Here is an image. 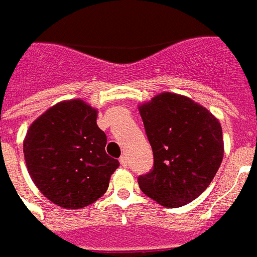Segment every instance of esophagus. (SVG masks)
I'll return each instance as SVG.
<instances>
[{"label": "esophagus", "instance_id": "34e87169", "mask_svg": "<svg viewBox=\"0 0 257 257\" xmlns=\"http://www.w3.org/2000/svg\"><path fill=\"white\" fill-rule=\"evenodd\" d=\"M120 164H121V166L126 168V166H128V157H126V156H121V157H120Z\"/></svg>", "mask_w": 257, "mask_h": 257}]
</instances>
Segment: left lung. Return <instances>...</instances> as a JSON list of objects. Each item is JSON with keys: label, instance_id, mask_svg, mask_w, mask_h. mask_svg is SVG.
Listing matches in <instances>:
<instances>
[{"label": "left lung", "instance_id": "1", "mask_svg": "<svg viewBox=\"0 0 257 257\" xmlns=\"http://www.w3.org/2000/svg\"><path fill=\"white\" fill-rule=\"evenodd\" d=\"M153 152V169L139 177L140 189L165 207L199 197L223 160L222 126L186 96L164 92L140 107Z\"/></svg>", "mask_w": 257, "mask_h": 257}]
</instances>
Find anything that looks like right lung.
I'll return each instance as SVG.
<instances>
[{
    "label": "right lung",
    "instance_id": "add662e5",
    "mask_svg": "<svg viewBox=\"0 0 257 257\" xmlns=\"http://www.w3.org/2000/svg\"><path fill=\"white\" fill-rule=\"evenodd\" d=\"M97 112L83 100L62 101L46 110L26 133L27 170L41 193L64 208H81L99 199L118 168L105 152L107 136Z\"/></svg>",
    "mask_w": 257,
    "mask_h": 257
}]
</instances>
